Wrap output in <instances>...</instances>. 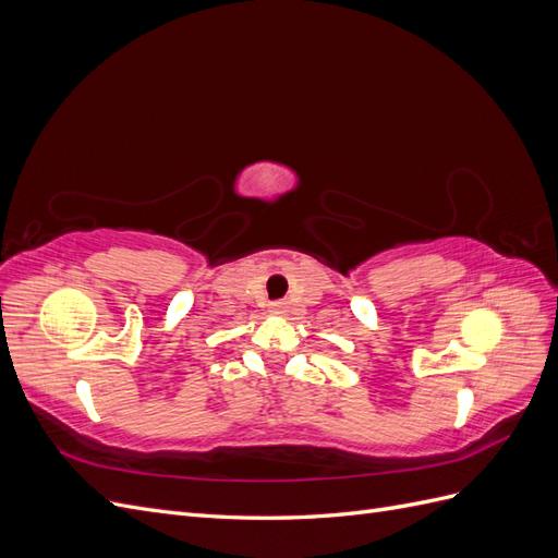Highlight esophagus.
Here are the masks:
<instances>
[{
  "instance_id": "1",
  "label": "esophagus",
  "mask_w": 558,
  "mask_h": 558,
  "mask_svg": "<svg viewBox=\"0 0 558 558\" xmlns=\"http://www.w3.org/2000/svg\"><path fill=\"white\" fill-rule=\"evenodd\" d=\"M269 312H272L275 316H286L289 314V305H286V302H272V305H269Z\"/></svg>"
}]
</instances>
